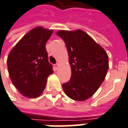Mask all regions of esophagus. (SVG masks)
Wrapping results in <instances>:
<instances>
[{
    "instance_id": "1",
    "label": "esophagus",
    "mask_w": 128,
    "mask_h": 128,
    "mask_svg": "<svg viewBox=\"0 0 128 128\" xmlns=\"http://www.w3.org/2000/svg\"><path fill=\"white\" fill-rule=\"evenodd\" d=\"M54 66H55V68H58L59 66H60V64H59V63H57V64L54 65Z\"/></svg>"
}]
</instances>
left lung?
Instances as JSON below:
<instances>
[{"label":"left lung","instance_id":"obj_1","mask_svg":"<svg viewBox=\"0 0 128 128\" xmlns=\"http://www.w3.org/2000/svg\"><path fill=\"white\" fill-rule=\"evenodd\" d=\"M64 40L71 69L69 82L62 88L67 96L84 101L95 94L106 77L109 58L104 49L82 30H59Z\"/></svg>","mask_w":128,"mask_h":128}]
</instances>
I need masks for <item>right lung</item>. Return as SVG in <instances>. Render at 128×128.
Segmentation results:
<instances>
[{
    "mask_svg": "<svg viewBox=\"0 0 128 128\" xmlns=\"http://www.w3.org/2000/svg\"><path fill=\"white\" fill-rule=\"evenodd\" d=\"M53 32L36 26L27 32L12 49L7 60L12 84L22 96L36 98L42 94L48 77L53 73L46 44Z\"/></svg>",
    "mask_w": 128,
    "mask_h": 128,
    "instance_id": "obj_1",
    "label": "right lung"
}]
</instances>
